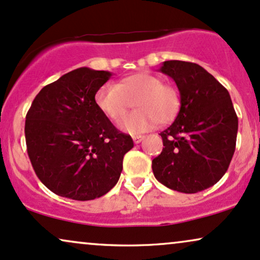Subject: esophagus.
I'll return each instance as SVG.
<instances>
[{"label":"esophagus","instance_id":"34e87169","mask_svg":"<svg viewBox=\"0 0 260 260\" xmlns=\"http://www.w3.org/2000/svg\"><path fill=\"white\" fill-rule=\"evenodd\" d=\"M143 139H145V136H142V135L133 136V140H134V142H135V143H140Z\"/></svg>","mask_w":260,"mask_h":260}]
</instances>
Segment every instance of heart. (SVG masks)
Segmentation results:
<instances>
[{
	"instance_id": "b5f03b06",
	"label": "heart",
	"mask_w": 260,
	"mask_h": 260,
	"mask_svg": "<svg viewBox=\"0 0 260 260\" xmlns=\"http://www.w3.org/2000/svg\"><path fill=\"white\" fill-rule=\"evenodd\" d=\"M98 107L111 121L118 124L134 102L138 110L121 123L127 133L148 131L156 123L169 124L177 117L181 108V95L172 84L148 72H137L125 77L119 84L102 85L96 92Z\"/></svg>"
}]
</instances>
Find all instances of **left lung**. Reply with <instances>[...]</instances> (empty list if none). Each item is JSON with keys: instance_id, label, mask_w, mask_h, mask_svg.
<instances>
[{"instance_id": "obj_1", "label": "left lung", "mask_w": 260, "mask_h": 260, "mask_svg": "<svg viewBox=\"0 0 260 260\" xmlns=\"http://www.w3.org/2000/svg\"><path fill=\"white\" fill-rule=\"evenodd\" d=\"M160 71L177 84L181 108L174 123L160 133L164 148L153 159V174L172 190L198 193L216 184L228 170L238 115L228 90L198 63L170 60Z\"/></svg>"}]
</instances>
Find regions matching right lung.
I'll use <instances>...</instances> for the list:
<instances>
[{
	"label": "right lung",
	"mask_w": 260,
	"mask_h": 260,
	"mask_svg": "<svg viewBox=\"0 0 260 260\" xmlns=\"http://www.w3.org/2000/svg\"><path fill=\"white\" fill-rule=\"evenodd\" d=\"M111 72L73 70L44 86L25 120L27 154L37 177L53 193L94 200L117 184L123 158L134 147L95 101Z\"/></svg>",
	"instance_id": "obj_1"
}]
</instances>
